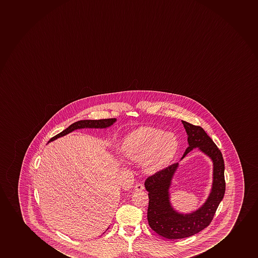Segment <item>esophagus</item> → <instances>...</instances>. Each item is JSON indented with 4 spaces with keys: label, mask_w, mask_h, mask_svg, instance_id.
<instances>
[{
    "label": "esophagus",
    "mask_w": 258,
    "mask_h": 258,
    "mask_svg": "<svg viewBox=\"0 0 258 258\" xmlns=\"http://www.w3.org/2000/svg\"><path fill=\"white\" fill-rule=\"evenodd\" d=\"M134 189L136 190V191H142V190L145 189V187H144V185H143V184L138 183L135 185Z\"/></svg>",
    "instance_id": "esophagus-1"
}]
</instances>
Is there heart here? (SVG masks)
Segmentation results:
<instances>
[{"mask_svg": "<svg viewBox=\"0 0 258 258\" xmlns=\"http://www.w3.org/2000/svg\"><path fill=\"white\" fill-rule=\"evenodd\" d=\"M124 152L130 160L140 163L149 174H155L170 164L178 149L175 134L160 129L140 127L133 131L124 143Z\"/></svg>", "mask_w": 258, "mask_h": 258, "instance_id": "1", "label": "heart"}]
</instances>
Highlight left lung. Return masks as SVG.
<instances>
[{
    "label": "left lung",
    "instance_id": "8db88e82",
    "mask_svg": "<svg viewBox=\"0 0 258 258\" xmlns=\"http://www.w3.org/2000/svg\"><path fill=\"white\" fill-rule=\"evenodd\" d=\"M181 122L187 133L188 147L181 160L194 149L199 148L213 162V183L210 194L201 208L191 213H181L172 207L169 194L179 163H174L146 179L145 187L149 192V225L157 234L168 239L191 237L208 227L225 192V163L221 151L203 128L183 120Z\"/></svg>",
    "mask_w": 258,
    "mask_h": 258
}]
</instances>
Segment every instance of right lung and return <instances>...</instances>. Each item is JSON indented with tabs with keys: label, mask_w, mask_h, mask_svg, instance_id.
<instances>
[{
	"label": "right lung",
	"mask_w": 258,
	"mask_h": 258,
	"mask_svg": "<svg viewBox=\"0 0 258 258\" xmlns=\"http://www.w3.org/2000/svg\"><path fill=\"white\" fill-rule=\"evenodd\" d=\"M116 118H105V119H85V120H79V121L75 122L73 124H71L68 128H66V130L62 131V133L57 134L56 136L50 139V141L48 143L51 142L53 140L58 139L60 137L66 136L67 134H70L73 131L77 130V129H83V128H107L113 125V123H115ZM108 229V228H107Z\"/></svg>",
	"instance_id": "add662e5"
}]
</instances>
